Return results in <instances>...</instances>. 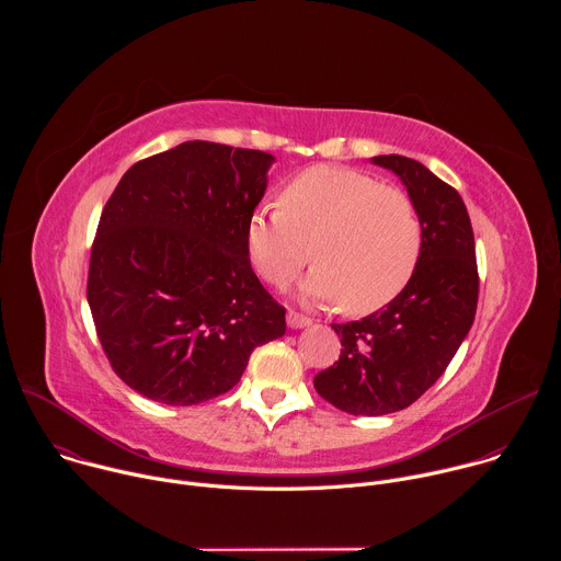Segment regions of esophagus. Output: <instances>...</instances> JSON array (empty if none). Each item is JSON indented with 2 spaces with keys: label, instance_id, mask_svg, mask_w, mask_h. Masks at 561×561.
<instances>
[{
  "label": "esophagus",
  "instance_id": "1",
  "mask_svg": "<svg viewBox=\"0 0 561 561\" xmlns=\"http://www.w3.org/2000/svg\"><path fill=\"white\" fill-rule=\"evenodd\" d=\"M286 322H288L290 329H304V327H310L312 319L306 317V314H301V312H297V310H288Z\"/></svg>",
  "mask_w": 561,
  "mask_h": 561
}]
</instances>
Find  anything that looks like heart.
<instances>
[{
  "mask_svg": "<svg viewBox=\"0 0 561 561\" xmlns=\"http://www.w3.org/2000/svg\"><path fill=\"white\" fill-rule=\"evenodd\" d=\"M279 204L255 210L247 228L251 262L271 286L286 288L312 257L317 268L306 282L312 297L373 312L413 279L424 230L402 188L319 164L295 175Z\"/></svg>",
  "mask_w": 561,
  "mask_h": 561,
  "instance_id": "1",
  "label": "heart"
}]
</instances>
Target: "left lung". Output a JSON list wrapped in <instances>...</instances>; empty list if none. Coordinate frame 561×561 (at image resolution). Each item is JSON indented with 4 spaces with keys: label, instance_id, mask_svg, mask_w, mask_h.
<instances>
[{
    "label": "left lung",
    "instance_id": "obj_1",
    "mask_svg": "<svg viewBox=\"0 0 561 561\" xmlns=\"http://www.w3.org/2000/svg\"><path fill=\"white\" fill-rule=\"evenodd\" d=\"M402 178L424 247L409 286L357 322L333 324L342 355L314 375V390L351 415L409 409L442 377L468 335L479 297L474 237L459 193L404 154L373 157Z\"/></svg>",
    "mask_w": 561,
    "mask_h": 561
}]
</instances>
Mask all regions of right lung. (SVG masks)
I'll return each mask as SVG.
<instances>
[{
    "label": "right lung",
    "mask_w": 561,
    "mask_h": 561,
    "mask_svg": "<svg viewBox=\"0 0 561 561\" xmlns=\"http://www.w3.org/2000/svg\"><path fill=\"white\" fill-rule=\"evenodd\" d=\"M271 164L264 150L184 141L133 164L102 210L87 284L95 331L115 375L152 402L228 392L286 333L247 244Z\"/></svg>",
    "instance_id": "1"
}]
</instances>
